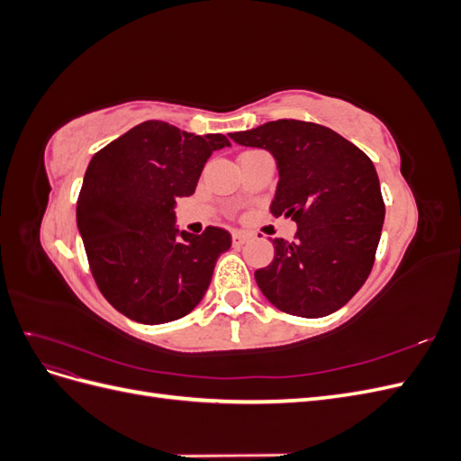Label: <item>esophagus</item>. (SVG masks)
I'll use <instances>...</instances> for the list:
<instances>
[{
	"instance_id": "34e87169",
	"label": "esophagus",
	"mask_w": 461,
	"mask_h": 461,
	"mask_svg": "<svg viewBox=\"0 0 461 461\" xmlns=\"http://www.w3.org/2000/svg\"><path fill=\"white\" fill-rule=\"evenodd\" d=\"M249 239H252V234H248V232H242V230L232 232V244L234 246H244Z\"/></svg>"
}]
</instances>
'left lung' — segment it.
<instances>
[{"label":"left lung","instance_id":"left-lung-1","mask_svg":"<svg viewBox=\"0 0 461 461\" xmlns=\"http://www.w3.org/2000/svg\"><path fill=\"white\" fill-rule=\"evenodd\" d=\"M236 144L265 148L278 167L271 213L292 217V242L275 239L271 265L256 283L278 310L325 317L364 286L384 222L373 161L323 124L281 119L230 134Z\"/></svg>","mask_w":461,"mask_h":461}]
</instances>
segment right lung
Segmentation results:
<instances>
[{"label": "right lung", "instance_id": "obj_1", "mask_svg": "<svg viewBox=\"0 0 461 461\" xmlns=\"http://www.w3.org/2000/svg\"><path fill=\"white\" fill-rule=\"evenodd\" d=\"M227 136H196L146 121L92 158L77 200V225L94 281L117 312L144 325L190 313L230 248L225 229L175 227L176 198L194 194Z\"/></svg>", "mask_w": 461, "mask_h": 461}]
</instances>
